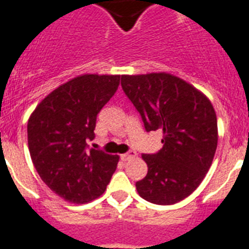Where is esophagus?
I'll return each mask as SVG.
<instances>
[{"mask_svg": "<svg viewBox=\"0 0 249 249\" xmlns=\"http://www.w3.org/2000/svg\"><path fill=\"white\" fill-rule=\"evenodd\" d=\"M136 156H137L136 151H129L126 152V154H123V155H121V160H123V161H126V160L134 159Z\"/></svg>", "mask_w": 249, "mask_h": 249, "instance_id": "obj_1", "label": "esophagus"}]
</instances>
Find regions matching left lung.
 I'll list each match as a JSON object with an SVG mask.
<instances>
[{"instance_id": "obj_1", "label": "left lung", "mask_w": 249, "mask_h": 249, "mask_svg": "<svg viewBox=\"0 0 249 249\" xmlns=\"http://www.w3.org/2000/svg\"><path fill=\"white\" fill-rule=\"evenodd\" d=\"M124 93L141 113L147 132H163V148L142 155L147 176L136 183L144 200L172 205L195 191L216 154V111L195 86L166 72L123 75Z\"/></svg>"}]
</instances>
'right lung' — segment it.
<instances>
[{"label":"right lung","instance_id":"obj_1","mask_svg":"<svg viewBox=\"0 0 249 249\" xmlns=\"http://www.w3.org/2000/svg\"><path fill=\"white\" fill-rule=\"evenodd\" d=\"M120 75L84 73L37 105L28 119L32 163L49 189L68 203L85 204L105 193L119 155L88 150L97 115L112 98Z\"/></svg>","mask_w":249,"mask_h":249}]
</instances>
